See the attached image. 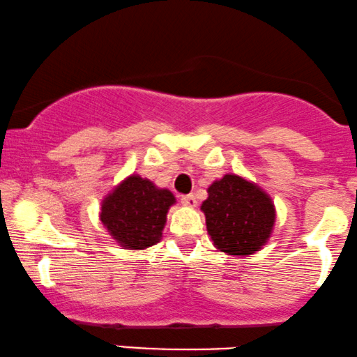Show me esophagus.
I'll return each instance as SVG.
<instances>
[{
  "mask_svg": "<svg viewBox=\"0 0 357 357\" xmlns=\"http://www.w3.org/2000/svg\"><path fill=\"white\" fill-rule=\"evenodd\" d=\"M182 204L183 205H187V207H190V208H194L195 205H197V200H195V195H192V194H188V195H182Z\"/></svg>",
  "mask_w": 357,
  "mask_h": 357,
  "instance_id": "esophagus-1",
  "label": "esophagus"
}]
</instances>
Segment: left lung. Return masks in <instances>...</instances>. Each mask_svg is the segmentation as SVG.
I'll return each instance as SVG.
<instances>
[{
	"label": "left lung",
	"mask_w": 357,
	"mask_h": 357,
	"mask_svg": "<svg viewBox=\"0 0 357 357\" xmlns=\"http://www.w3.org/2000/svg\"><path fill=\"white\" fill-rule=\"evenodd\" d=\"M207 194L200 211L217 250L249 257L267 244L275 225V205L264 188L237 174H225L208 185Z\"/></svg>",
	"instance_id": "8db88e82"
}]
</instances>
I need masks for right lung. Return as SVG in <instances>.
<instances>
[{"label": "right lung", "mask_w": 357, "mask_h": 357, "mask_svg": "<svg viewBox=\"0 0 357 357\" xmlns=\"http://www.w3.org/2000/svg\"><path fill=\"white\" fill-rule=\"evenodd\" d=\"M175 202L169 188L132 174L103 197L100 220L120 247L144 250L162 241L167 213Z\"/></svg>", "instance_id": "1"}]
</instances>
